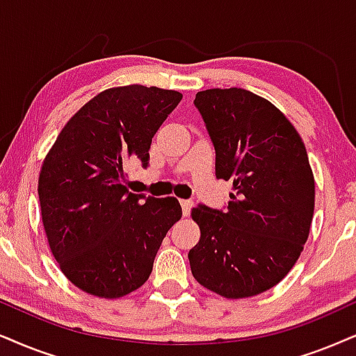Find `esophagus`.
<instances>
[{
	"instance_id": "esophagus-1",
	"label": "esophagus",
	"mask_w": 356,
	"mask_h": 356,
	"mask_svg": "<svg viewBox=\"0 0 356 356\" xmlns=\"http://www.w3.org/2000/svg\"><path fill=\"white\" fill-rule=\"evenodd\" d=\"M181 205H182V213H184V217H187V215L191 213V210H192V207H193V202L184 199V200H181Z\"/></svg>"
}]
</instances>
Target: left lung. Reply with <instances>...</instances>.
I'll return each mask as SVG.
<instances>
[{"instance_id": "obj_1", "label": "left lung", "mask_w": 356, "mask_h": 356, "mask_svg": "<svg viewBox=\"0 0 356 356\" xmlns=\"http://www.w3.org/2000/svg\"><path fill=\"white\" fill-rule=\"evenodd\" d=\"M193 105L213 143L215 175L233 192L227 210H192L200 227L192 274L223 298H251L276 286L307 241L316 199L307 151L291 121L248 90H204Z\"/></svg>"}]
</instances>
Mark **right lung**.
<instances>
[{
  "label": "right lung",
  "mask_w": 356,
  "mask_h": 356,
  "mask_svg": "<svg viewBox=\"0 0 356 356\" xmlns=\"http://www.w3.org/2000/svg\"><path fill=\"white\" fill-rule=\"evenodd\" d=\"M182 100L145 85L108 88L69 120L44 159L39 202L49 246L67 279L105 299L141 287L165 233L182 217L177 199L131 193L129 161L149 165V147Z\"/></svg>",
  "instance_id": "add662e5"
}]
</instances>
